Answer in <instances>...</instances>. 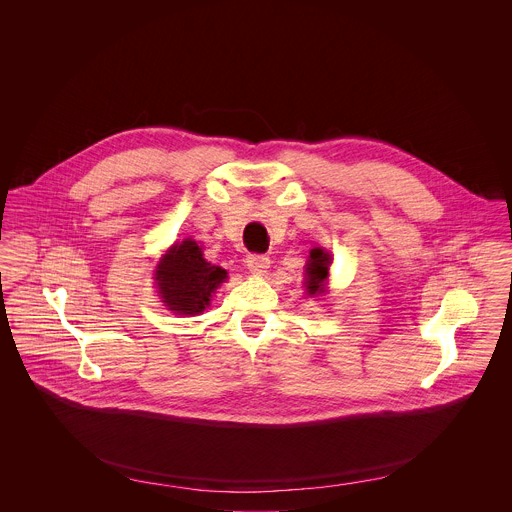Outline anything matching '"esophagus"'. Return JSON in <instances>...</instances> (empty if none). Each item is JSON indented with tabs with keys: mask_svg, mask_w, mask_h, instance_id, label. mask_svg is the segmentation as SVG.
Masks as SVG:
<instances>
[{
	"mask_svg": "<svg viewBox=\"0 0 512 512\" xmlns=\"http://www.w3.org/2000/svg\"><path fill=\"white\" fill-rule=\"evenodd\" d=\"M246 266L254 276H262L266 274V270L270 268V258L262 256V254H248L246 258Z\"/></svg>",
	"mask_w": 512,
	"mask_h": 512,
	"instance_id": "34e87169",
	"label": "esophagus"
}]
</instances>
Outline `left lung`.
Wrapping results in <instances>:
<instances>
[{
	"instance_id": "obj_1",
	"label": "left lung",
	"mask_w": 512,
	"mask_h": 512,
	"mask_svg": "<svg viewBox=\"0 0 512 512\" xmlns=\"http://www.w3.org/2000/svg\"><path fill=\"white\" fill-rule=\"evenodd\" d=\"M329 268H331V254L325 252L323 248H313L305 264V282H303L305 290L311 297L325 292Z\"/></svg>"
}]
</instances>
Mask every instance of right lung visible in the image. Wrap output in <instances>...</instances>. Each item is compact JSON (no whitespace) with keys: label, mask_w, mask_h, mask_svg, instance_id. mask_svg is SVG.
Returning <instances> with one entry per match:
<instances>
[{"label":"right lung","mask_w":512,"mask_h":512,"mask_svg":"<svg viewBox=\"0 0 512 512\" xmlns=\"http://www.w3.org/2000/svg\"><path fill=\"white\" fill-rule=\"evenodd\" d=\"M153 276L167 309L187 317L203 313L215 290L228 278L226 270L203 258V248L193 238L173 244Z\"/></svg>","instance_id":"obj_1"}]
</instances>
